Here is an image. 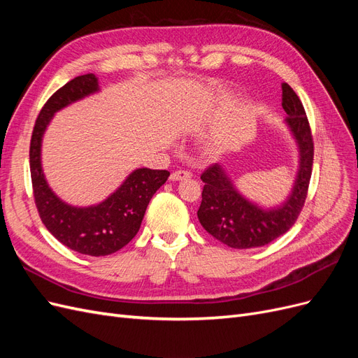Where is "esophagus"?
I'll list each match as a JSON object with an SVG mask.
<instances>
[{
  "mask_svg": "<svg viewBox=\"0 0 358 358\" xmlns=\"http://www.w3.org/2000/svg\"><path fill=\"white\" fill-rule=\"evenodd\" d=\"M188 178H191V171H188V170H176V171H173L171 175H170V179L171 180H182V179H188Z\"/></svg>",
  "mask_w": 358,
  "mask_h": 358,
  "instance_id": "esophagus-1",
  "label": "esophagus"
}]
</instances>
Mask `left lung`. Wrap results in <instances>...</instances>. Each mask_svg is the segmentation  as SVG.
I'll list each match as a JSON object with an SVG mask.
<instances>
[{
    "instance_id": "1",
    "label": "left lung",
    "mask_w": 358,
    "mask_h": 358,
    "mask_svg": "<svg viewBox=\"0 0 358 358\" xmlns=\"http://www.w3.org/2000/svg\"><path fill=\"white\" fill-rule=\"evenodd\" d=\"M285 125L299 149V170L285 201L275 208H262L237 191L225 169L218 164L204 170L201 204L197 210L203 229L224 245L236 249L264 246L287 233L303 209L313 162L310 127L297 94L282 83Z\"/></svg>"
}]
</instances>
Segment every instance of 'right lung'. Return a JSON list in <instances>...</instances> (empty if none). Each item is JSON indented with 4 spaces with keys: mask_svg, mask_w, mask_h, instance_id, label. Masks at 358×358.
Returning <instances> with one entry per match:
<instances>
[{
    "mask_svg": "<svg viewBox=\"0 0 358 358\" xmlns=\"http://www.w3.org/2000/svg\"><path fill=\"white\" fill-rule=\"evenodd\" d=\"M99 91V78L92 73L67 82L43 106L29 146L32 191L43 224L62 245L91 257L113 254L133 239L150 199L170 176L167 170L136 169L106 200L86 208L62 201L50 189L41 167L43 134L57 112Z\"/></svg>",
    "mask_w": 358,
    "mask_h": 358,
    "instance_id": "add662e5",
    "label": "right lung"
}]
</instances>
